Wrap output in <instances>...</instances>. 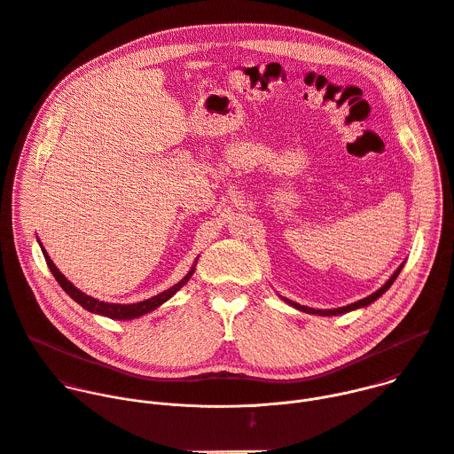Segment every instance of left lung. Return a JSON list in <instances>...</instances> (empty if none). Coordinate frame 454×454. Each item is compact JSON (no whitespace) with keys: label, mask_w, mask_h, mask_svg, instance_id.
Listing matches in <instances>:
<instances>
[{"label":"left lung","mask_w":454,"mask_h":454,"mask_svg":"<svg viewBox=\"0 0 454 454\" xmlns=\"http://www.w3.org/2000/svg\"><path fill=\"white\" fill-rule=\"evenodd\" d=\"M403 268H404V262L395 270V273L387 278L386 282H384V286H380L375 293H372L370 296H366V298H363V300H359V301H354V303H350V305H345V307H338V309H312V307H305V305H300V303H296V301H293V300H287V298H284L282 294H278L286 303H289L291 307H294V309H298V310H301V312H307V314H317V316H338V314H347V312H350V310H356V309H364V307H368L370 303H373L377 298H380L387 289L392 287V284L395 282V278L399 277V273L403 271Z\"/></svg>","instance_id":"left-lung-1"}]
</instances>
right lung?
<instances>
[{"label": "right lung", "instance_id": "add662e5", "mask_svg": "<svg viewBox=\"0 0 454 454\" xmlns=\"http://www.w3.org/2000/svg\"><path fill=\"white\" fill-rule=\"evenodd\" d=\"M39 242V240H37ZM41 246V251L44 254V261L51 271V275L55 277V280L59 282V286L64 289V293H68L70 298H74L82 309L93 312V314H98V316H106V317H111V319H135V317H140V316H145L149 312H153L154 309H158L160 305H163L167 300H170L188 280L190 277L193 275V271H196V264H198V258L193 261V266L190 268V271L184 275V278H181L176 286H172L170 289L149 298V300H144V301H138V303H107V301H102V300H97L86 293H82L81 289H77L67 277H64L57 266L51 262V258L48 256L46 249L43 247V244L39 242Z\"/></svg>", "mask_w": 454, "mask_h": 454}]
</instances>
